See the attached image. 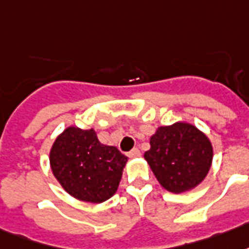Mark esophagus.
<instances>
[{
	"mask_svg": "<svg viewBox=\"0 0 249 249\" xmlns=\"http://www.w3.org/2000/svg\"><path fill=\"white\" fill-rule=\"evenodd\" d=\"M128 157L130 158L141 157V150H139V148H132L131 151L128 152Z\"/></svg>",
	"mask_w": 249,
	"mask_h": 249,
	"instance_id": "esophagus-1",
	"label": "esophagus"
}]
</instances>
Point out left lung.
<instances>
[{
    "instance_id": "left-lung-1",
    "label": "left lung",
    "mask_w": 249,
    "mask_h": 249,
    "mask_svg": "<svg viewBox=\"0 0 249 249\" xmlns=\"http://www.w3.org/2000/svg\"><path fill=\"white\" fill-rule=\"evenodd\" d=\"M144 159L163 188L174 194L192 190L204 180L213 157L206 134L186 122L158 127Z\"/></svg>"
}]
</instances>
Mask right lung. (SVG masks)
<instances>
[{"label": "right lung", "mask_w": 249, "mask_h": 249, "mask_svg": "<svg viewBox=\"0 0 249 249\" xmlns=\"http://www.w3.org/2000/svg\"><path fill=\"white\" fill-rule=\"evenodd\" d=\"M127 157L98 141L94 128L70 126L50 150V166L63 190L78 200L102 203L117 192Z\"/></svg>", "instance_id": "add662e5"}]
</instances>
